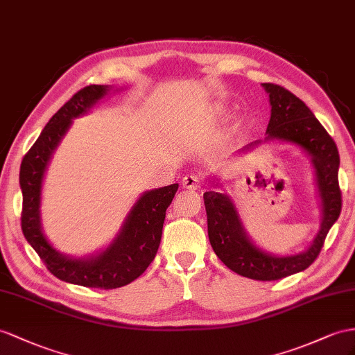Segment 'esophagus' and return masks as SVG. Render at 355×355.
<instances>
[{
	"mask_svg": "<svg viewBox=\"0 0 355 355\" xmlns=\"http://www.w3.org/2000/svg\"><path fill=\"white\" fill-rule=\"evenodd\" d=\"M181 186L189 190H196L199 186H201V178L193 174L186 175L183 177V180H181Z\"/></svg>",
	"mask_w": 355,
	"mask_h": 355,
	"instance_id": "esophagus-1",
	"label": "esophagus"
}]
</instances>
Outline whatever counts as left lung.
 Here are the masks:
<instances>
[{
	"label": "left lung",
	"instance_id": "left-lung-1",
	"mask_svg": "<svg viewBox=\"0 0 355 355\" xmlns=\"http://www.w3.org/2000/svg\"><path fill=\"white\" fill-rule=\"evenodd\" d=\"M262 87L267 91L271 106L266 141L294 144L311 157L318 195L321 199V228L304 252L277 257L258 248L249 239L237 207L228 195L210 190L204 193V204L208 239L217 258L240 276L255 280H277L311 266L320 255L327 234L339 219L342 210L338 178L340 159L331 136L304 102L280 85L262 84ZM258 144L261 141L250 144L246 150Z\"/></svg>",
	"mask_w": 355,
	"mask_h": 355
}]
</instances>
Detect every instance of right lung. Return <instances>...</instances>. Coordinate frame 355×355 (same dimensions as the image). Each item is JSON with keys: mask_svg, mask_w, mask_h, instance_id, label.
<instances>
[{"mask_svg": "<svg viewBox=\"0 0 355 355\" xmlns=\"http://www.w3.org/2000/svg\"><path fill=\"white\" fill-rule=\"evenodd\" d=\"M111 87L89 85L71 97L53 115L37 141L25 154L19 172L22 190V232L44 266L60 280L87 288L114 289L138 279L151 264L159 249L166 208L178 190V184L144 192L127 214L120 232L111 244L96 255L73 258L62 255L44 237L42 228V186L44 172L69 132L71 120L87 114Z\"/></svg>", "mask_w": 355, "mask_h": 355, "instance_id": "obj_1", "label": "right lung"}]
</instances>
